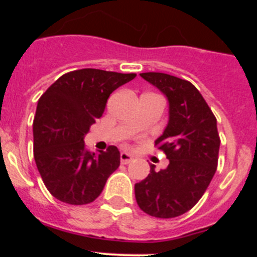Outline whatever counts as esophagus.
Returning a JSON list of instances; mask_svg holds the SVG:
<instances>
[{
    "instance_id": "34e87169",
    "label": "esophagus",
    "mask_w": 257,
    "mask_h": 257,
    "mask_svg": "<svg viewBox=\"0 0 257 257\" xmlns=\"http://www.w3.org/2000/svg\"><path fill=\"white\" fill-rule=\"evenodd\" d=\"M119 158H121V162L123 163V165H127V163H130L131 161L134 160L133 154L127 153V152H122L121 156H119Z\"/></svg>"
}]
</instances>
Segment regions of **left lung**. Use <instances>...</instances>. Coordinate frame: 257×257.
<instances>
[{
	"mask_svg": "<svg viewBox=\"0 0 257 257\" xmlns=\"http://www.w3.org/2000/svg\"><path fill=\"white\" fill-rule=\"evenodd\" d=\"M169 100V123L156 140L169 166L135 184L139 207L151 216L170 219L201 199L216 172L220 138L216 118L189 81L158 72L140 73Z\"/></svg>",
	"mask_w": 257,
	"mask_h": 257,
	"instance_id": "8db88e82",
	"label": "left lung"
}]
</instances>
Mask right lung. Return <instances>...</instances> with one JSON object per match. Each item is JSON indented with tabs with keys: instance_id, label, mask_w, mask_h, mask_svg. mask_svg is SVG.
<instances>
[{
	"instance_id": "add662e5",
	"label": "right lung",
	"mask_w": 257,
	"mask_h": 257,
	"mask_svg": "<svg viewBox=\"0 0 257 257\" xmlns=\"http://www.w3.org/2000/svg\"><path fill=\"white\" fill-rule=\"evenodd\" d=\"M135 77L92 68L73 70L56 79L40 97L33 122L35 161L56 199L69 205L91 203L118 169L121 154L117 147L91 153L83 138L103 115L110 94Z\"/></svg>"
}]
</instances>
